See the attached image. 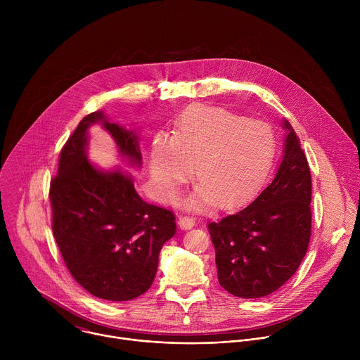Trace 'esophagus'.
I'll return each mask as SVG.
<instances>
[{
  "instance_id": "esophagus-1",
  "label": "esophagus",
  "mask_w": 360,
  "mask_h": 360,
  "mask_svg": "<svg viewBox=\"0 0 360 360\" xmlns=\"http://www.w3.org/2000/svg\"><path fill=\"white\" fill-rule=\"evenodd\" d=\"M178 225L181 229H192L195 226V219L192 217H179Z\"/></svg>"
}]
</instances>
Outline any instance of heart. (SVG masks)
Returning a JSON list of instances; mask_svg holds the SVG:
<instances>
[{
    "label": "heart",
    "mask_w": 360,
    "mask_h": 360,
    "mask_svg": "<svg viewBox=\"0 0 360 360\" xmlns=\"http://www.w3.org/2000/svg\"><path fill=\"white\" fill-rule=\"evenodd\" d=\"M275 153V136L262 121L224 108L196 105L178 120L174 135L160 132L149 155L150 175L162 199H172L192 175L191 210H229L249 199L265 179Z\"/></svg>",
    "instance_id": "heart-1"
}]
</instances>
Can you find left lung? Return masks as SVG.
I'll return each instance as SVG.
<instances>
[{"label": "left lung", "instance_id": "8db88e82", "mask_svg": "<svg viewBox=\"0 0 360 360\" xmlns=\"http://www.w3.org/2000/svg\"><path fill=\"white\" fill-rule=\"evenodd\" d=\"M283 158L249 207L208 225L221 286L253 299L278 290L299 268L311 240V169L285 120Z\"/></svg>", "mask_w": 360, "mask_h": 360}]
</instances>
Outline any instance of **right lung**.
Listing matches in <instances>:
<instances>
[{
	"instance_id": "add662e5",
	"label": "right lung",
	"mask_w": 360,
	"mask_h": 360,
	"mask_svg": "<svg viewBox=\"0 0 360 360\" xmlns=\"http://www.w3.org/2000/svg\"><path fill=\"white\" fill-rule=\"evenodd\" d=\"M101 124L121 157L142 164L138 135L95 111L65 142L51 181L53 232L74 279L91 295L124 302L145 293L155 279L160 252L176 232L171 211L146 203L129 174L104 171L88 161V128Z\"/></svg>"
}]
</instances>
